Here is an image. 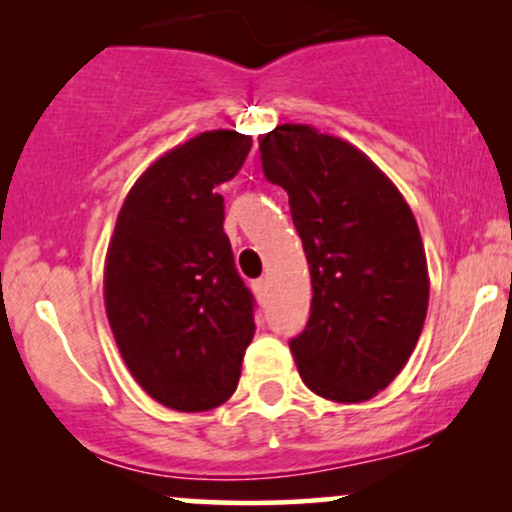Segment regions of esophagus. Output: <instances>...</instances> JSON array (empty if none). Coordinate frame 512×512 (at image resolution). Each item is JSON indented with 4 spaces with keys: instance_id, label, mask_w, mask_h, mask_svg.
<instances>
[{
    "instance_id": "34e87169",
    "label": "esophagus",
    "mask_w": 512,
    "mask_h": 512,
    "mask_svg": "<svg viewBox=\"0 0 512 512\" xmlns=\"http://www.w3.org/2000/svg\"><path fill=\"white\" fill-rule=\"evenodd\" d=\"M252 291H255L257 301H264V296H267V281H264V279H257L255 284H252Z\"/></svg>"
}]
</instances>
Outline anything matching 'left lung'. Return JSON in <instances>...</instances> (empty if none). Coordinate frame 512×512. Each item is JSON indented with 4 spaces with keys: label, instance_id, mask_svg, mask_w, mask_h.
Masks as SVG:
<instances>
[{
    "label": "left lung",
    "instance_id": "1",
    "mask_svg": "<svg viewBox=\"0 0 512 512\" xmlns=\"http://www.w3.org/2000/svg\"><path fill=\"white\" fill-rule=\"evenodd\" d=\"M264 178L284 187L313 301L289 346L303 383L363 402L409 361L428 310V267L409 204L366 154L308 125L260 137Z\"/></svg>",
    "mask_w": 512,
    "mask_h": 512
}]
</instances>
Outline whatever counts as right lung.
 I'll list each match as a JSON object with an SVG mask.
<instances>
[{"label":"right lung","mask_w":512,"mask_h":512,"mask_svg":"<svg viewBox=\"0 0 512 512\" xmlns=\"http://www.w3.org/2000/svg\"><path fill=\"white\" fill-rule=\"evenodd\" d=\"M252 139L216 129L161 156L134 182L105 260L110 330L146 395L207 411L236 392L255 334V298L223 233L221 182Z\"/></svg>","instance_id":"right-lung-1"}]
</instances>
